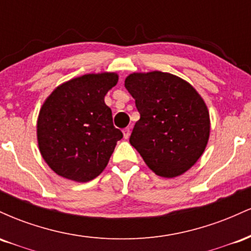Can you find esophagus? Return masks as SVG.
Returning a JSON list of instances; mask_svg holds the SVG:
<instances>
[{
	"label": "esophagus",
	"instance_id": "34e87169",
	"mask_svg": "<svg viewBox=\"0 0 251 251\" xmlns=\"http://www.w3.org/2000/svg\"><path fill=\"white\" fill-rule=\"evenodd\" d=\"M123 134H124V138H125V139H128L129 134H131V131H129V128H124L123 129Z\"/></svg>",
	"mask_w": 251,
	"mask_h": 251
}]
</instances>
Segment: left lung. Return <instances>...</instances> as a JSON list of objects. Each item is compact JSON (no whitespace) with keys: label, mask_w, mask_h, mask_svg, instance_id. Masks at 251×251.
Segmentation results:
<instances>
[{"label":"left lung","mask_w":251,"mask_h":251,"mask_svg":"<svg viewBox=\"0 0 251 251\" xmlns=\"http://www.w3.org/2000/svg\"><path fill=\"white\" fill-rule=\"evenodd\" d=\"M125 87L140 113L129 144L155 175L185 174L209 142L210 114L203 98L191 83L159 71L131 73Z\"/></svg>","instance_id":"obj_1"}]
</instances>
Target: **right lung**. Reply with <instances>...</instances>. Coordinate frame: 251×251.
<instances>
[{
    "instance_id": "add662e5",
    "label": "right lung",
    "mask_w": 251,
    "mask_h": 251,
    "mask_svg": "<svg viewBox=\"0 0 251 251\" xmlns=\"http://www.w3.org/2000/svg\"><path fill=\"white\" fill-rule=\"evenodd\" d=\"M118 80L114 72L85 74L59 85L43 101L36 123L37 145L60 177L86 183L107 166L123 138L105 103Z\"/></svg>"
}]
</instances>
